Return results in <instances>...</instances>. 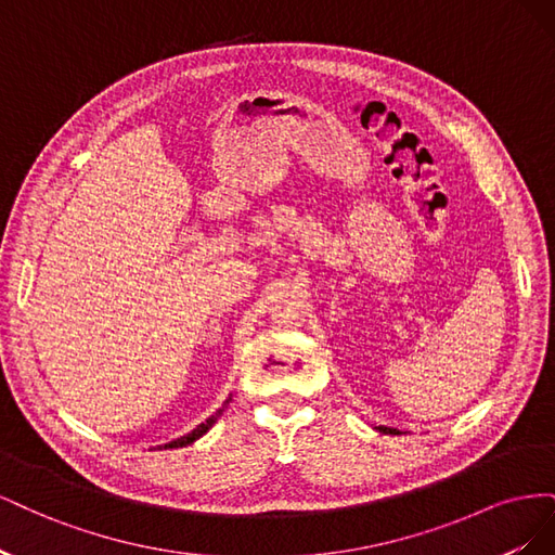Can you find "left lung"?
I'll use <instances>...</instances> for the list:
<instances>
[{"label":"left lung","mask_w":555,"mask_h":555,"mask_svg":"<svg viewBox=\"0 0 555 555\" xmlns=\"http://www.w3.org/2000/svg\"><path fill=\"white\" fill-rule=\"evenodd\" d=\"M377 430H379V433H391V435H398V430H396V428H389V426H377Z\"/></svg>","instance_id":"1"}]
</instances>
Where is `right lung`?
Returning a JSON list of instances; mask_svg holds the SVG:
<instances>
[{"mask_svg":"<svg viewBox=\"0 0 555 555\" xmlns=\"http://www.w3.org/2000/svg\"><path fill=\"white\" fill-rule=\"evenodd\" d=\"M231 400V398H229ZM229 400L224 402V405L217 410L215 414H210L204 424H198L192 433H188V435H182V438H178V440H173V442H169V444H159L157 449H178V447H188V444H192V442H196L198 438H204V435L215 426V422H217V416H220L222 412H224V408L229 405Z\"/></svg>","mask_w":555,"mask_h":555,"instance_id":"1","label":"right lung"}]
</instances>
